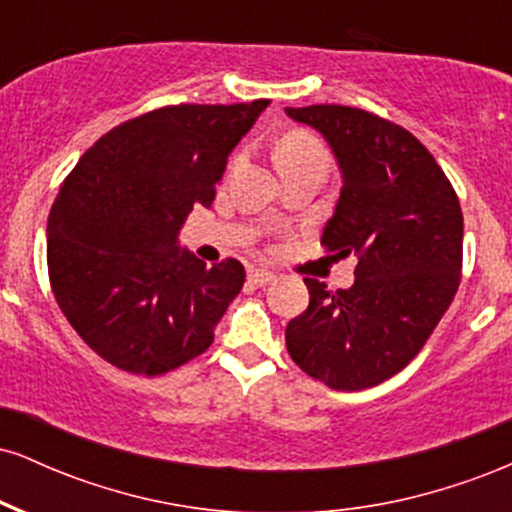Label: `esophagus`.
I'll use <instances>...</instances> for the list:
<instances>
[{"mask_svg":"<svg viewBox=\"0 0 512 512\" xmlns=\"http://www.w3.org/2000/svg\"><path fill=\"white\" fill-rule=\"evenodd\" d=\"M248 279L255 286H269V284H272V281H276V276L272 272H267V269H250Z\"/></svg>","mask_w":512,"mask_h":512,"instance_id":"1","label":"esophagus"}]
</instances>
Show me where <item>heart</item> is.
I'll use <instances>...</instances> for the list:
<instances>
[{"label":"heart","instance_id":"1","mask_svg":"<svg viewBox=\"0 0 512 512\" xmlns=\"http://www.w3.org/2000/svg\"><path fill=\"white\" fill-rule=\"evenodd\" d=\"M274 156L276 166L279 168L298 166V163H322V166H327L325 146L305 132L286 134V137L276 144Z\"/></svg>","mask_w":512,"mask_h":512}]
</instances>
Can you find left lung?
Returning a JSON list of instances; mask_svg holds the SVG:
<instances>
[{
    "mask_svg": "<svg viewBox=\"0 0 512 512\" xmlns=\"http://www.w3.org/2000/svg\"><path fill=\"white\" fill-rule=\"evenodd\" d=\"M337 156L342 192L320 243L356 255L351 289L305 279L310 303L286 325L296 366L332 390L385 383L424 349L462 272V209L414 134L349 105L286 108Z\"/></svg>",
    "mask_w": 512,
    "mask_h": 512,
    "instance_id": "left-lung-1",
    "label": "left lung"
}]
</instances>
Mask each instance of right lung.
Returning a JSON list of instances; mask_svg holds the SVG:
<instances>
[{"label":"right lung","instance_id":"right-lung-1","mask_svg":"<svg viewBox=\"0 0 512 512\" xmlns=\"http://www.w3.org/2000/svg\"><path fill=\"white\" fill-rule=\"evenodd\" d=\"M269 101L166 105L103 134L62 182L48 219L57 305L115 368L163 375L209 349L245 267L180 250L195 204L211 207L228 154Z\"/></svg>","mask_w":512,"mask_h":512}]
</instances>
